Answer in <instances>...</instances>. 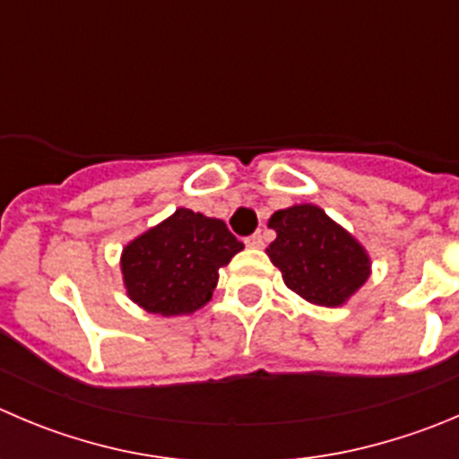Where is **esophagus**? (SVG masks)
I'll list each match as a JSON object with an SVG mask.
<instances>
[{"mask_svg":"<svg viewBox=\"0 0 459 459\" xmlns=\"http://www.w3.org/2000/svg\"><path fill=\"white\" fill-rule=\"evenodd\" d=\"M246 246L247 247H264V234L261 232H255V234H250V237L246 238Z\"/></svg>","mask_w":459,"mask_h":459,"instance_id":"obj_1","label":"esophagus"}]
</instances>
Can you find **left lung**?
<instances>
[{
	"mask_svg": "<svg viewBox=\"0 0 459 459\" xmlns=\"http://www.w3.org/2000/svg\"><path fill=\"white\" fill-rule=\"evenodd\" d=\"M268 225L277 232L270 261L281 270L283 283L308 302L340 307L369 277L360 243L316 204L279 209Z\"/></svg>",
	"mask_w": 459,
	"mask_h": 459,
	"instance_id": "obj_1",
	"label": "left lung"
}]
</instances>
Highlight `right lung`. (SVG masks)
Here are the masks:
<instances>
[{
	"label": "right lung",
	"mask_w": 459,
	"mask_h": 459,
	"mask_svg": "<svg viewBox=\"0 0 459 459\" xmlns=\"http://www.w3.org/2000/svg\"><path fill=\"white\" fill-rule=\"evenodd\" d=\"M241 250L222 221L178 209L126 247L121 270L133 302L148 313L182 316L212 299L218 268Z\"/></svg>",
	"instance_id": "add662e5"
}]
</instances>
